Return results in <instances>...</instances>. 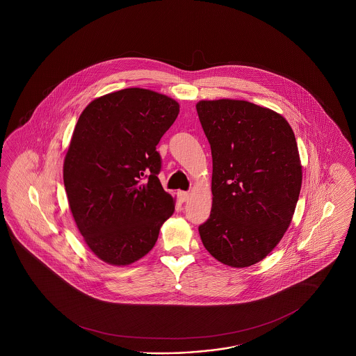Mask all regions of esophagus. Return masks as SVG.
<instances>
[{
	"instance_id": "obj_1",
	"label": "esophagus",
	"mask_w": 356,
	"mask_h": 356,
	"mask_svg": "<svg viewBox=\"0 0 356 356\" xmlns=\"http://www.w3.org/2000/svg\"><path fill=\"white\" fill-rule=\"evenodd\" d=\"M177 194H179V198H180L181 202H185V201L189 200V193L188 192H179Z\"/></svg>"
}]
</instances>
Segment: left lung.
Returning a JSON list of instances; mask_svg holds the SVG:
<instances>
[{
    "instance_id": "8db88e82",
    "label": "left lung",
    "mask_w": 356,
    "mask_h": 356,
    "mask_svg": "<svg viewBox=\"0 0 356 356\" xmlns=\"http://www.w3.org/2000/svg\"><path fill=\"white\" fill-rule=\"evenodd\" d=\"M195 108L213 156V205L200 236L219 262L248 268L291 223L302 180L295 134L280 113L247 100H200Z\"/></svg>"
}]
</instances>
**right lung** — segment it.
<instances>
[{"instance_id":"add662e5","label":"right lung","mask_w":356,"mask_h":356,"mask_svg":"<svg viewBox=\"0 0 356 356\" xmlns=\"http://www.w3.org/2000/svg\"><path fill=\"white\" fill-rule=\"evenodd\" d=\"M180 112L172 97L130 87L94 99L64 159L67 202L88 249L128 266L154 248L176 200L158 179L156 145Z\"/></svg>"}]
</instances>
